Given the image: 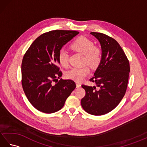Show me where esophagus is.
Masks as SVG:
<instances>
[{
    "label": "esophagus",
    "instance_id": "obj_1",
    "mask_svg": "<svg viewBox=\"0 0 147 147\" xmlns=\"http://www.w3.org/2000/svg\"><path fill=\"white\" fill-rule=\"evenodd\" d=\"M80 86H81V84L78 82H77L76 83V87H77V88H80Z\"/></svg>",
    "mask_w": 147,
    "mask_h": 147
}]
</instances>
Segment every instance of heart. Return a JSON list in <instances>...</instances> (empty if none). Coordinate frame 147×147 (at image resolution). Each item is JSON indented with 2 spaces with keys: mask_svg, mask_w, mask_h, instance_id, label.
I'll use <instances>...</instances> for the list:
<instances>
[{
  "mask_svg": "<svg viewBox=\"0 0 147 147\" xmlns=\"http://www.w3.org/2000/svg\"><path fill=\"white\" fill-rule=\"evenodd\" d=\"M72 50L84 55V63L88 64L92 67H96L100 64L102 59V52L98 47L93 44L90 39L84 36L76 38L71 44ZM69 54L62 49L58 53V60L59 63L63 67L68 65ZM90 73V69L88 66L80 68H72L65 73L67 79L79 82L83 80Z\"/></svg>",
  "mask_w": 147,
  "mask_h": 147,
  "instance_id": "b5f03b06",
  "label": "heart"
}]
</instances>
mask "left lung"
<instances>
[{
	"label": "left lung",
	"mask_w": 147,
	"mask_h": 147,
	"mask_svg": "<svg viewBox=\"0 0 147 147\" xmlns=\"http://www.w3.org/2000/svg\"><path fill=\"white\" fill-rule=\"evenodd\" d=\"M100 43L102 59L90 80L96 87L82 85L86 92L81 104L86 112L93 115H104L113 110L126 93L130 72L125 53L115 39L104 33L91 32Z\"/></svg>",
	"instance_id": "left-lung-1"
}]
</instances>
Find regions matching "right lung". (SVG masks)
<instances>
[{"mask_svg": "<svg viewBox=\"0 0 147 147\" xmlns=\"http://www.w3.org/2000/svg\"><path fill=\"white\" fill-rule=\"evenodd\" d=\"M79 33L76 31L53 30L39 36L26 52L21 64L22 86L27 98L37 110L51 114L60 110L76 88L71 80L62 78L58 53Z\"/></svg>", "mask_w": 147, "mask_h": 147, "instance_id": "add662e5", "label": "right lung"}]
</instances>
